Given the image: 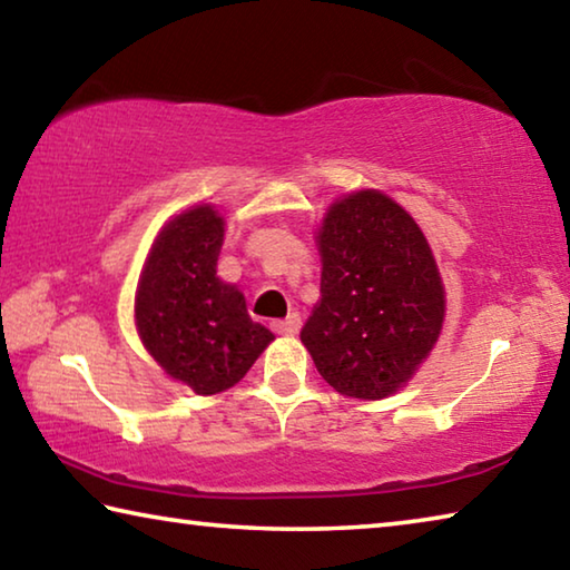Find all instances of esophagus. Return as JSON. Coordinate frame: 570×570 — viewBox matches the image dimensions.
Segmentation results:
<instances>
[{
	"label": "esophagus",
	"instance_id": "34e87169",
	"mask_svg": "<svg viewBox=\"0 0 570 570\" xmlns=\"http://www.w3.org/2000/svg\"><path fill=\"white\" fill-rule=\"evenodd\" d=\"M272 330H274L276 334L294 336L298 330H302V316H298V314H288L286 320H274V322H272Z\"/></svg>",
	"mask_w": 570,
	"mask_h": 570
}]
</instances>
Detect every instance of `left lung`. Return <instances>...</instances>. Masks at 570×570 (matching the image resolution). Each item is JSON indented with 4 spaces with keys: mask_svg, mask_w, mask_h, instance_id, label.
<instances>
[{
    "mask_svg": "<svg viewBox=\"0 0 570 570\" xmlns=\"http://www.w3.org/2000/svg\"><path fill=\"white\" fill-rule=\"evenodd\" d=\"M316 246L322 298L302 342L344 397H390L435 350L445 322V286L428 238L397 200L364 188L326 208Z\"/></svg>",
    "mask_w": 570,
    "mask_h": 570,
    "instance_id": "left-lung-1",
    "label": "left lung"
}]
</instances>
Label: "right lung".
Returning a JSON list of instances; mask_svg holds the SVG:
<instances>
[{"label": "right lung", "mask_w": 570, "mask_h": 570, "mask_svg": "<svg viewBox=\"0 0 570 570\" xmlns=\"http://www.w3.org/2000/svg\"><path fill=\"white\" fill-rule=\"evenodd\" d=\"M226 220L198 204L153 240L135 288V330L170 380L218 394L244 380L274 334L254 322L236 284L216 274Z\"/></svg>", "instance_id": "right-lung-1"}]
</instances>
